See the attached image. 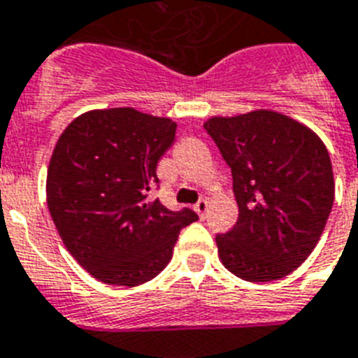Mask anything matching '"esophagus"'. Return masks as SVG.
Masks as SVG:
<instances>
[{
  "mask_svg": "<svg viewBox=\"0 0 358 358\" xmlns=\"http://www.w3.org/2000/svg\"><path fill=\"white\" fill-rule=\"evenodd\" d=\"M194 210H196L199 218H205V214H207V210H208V201H207V199H199V201H197L196 205H194Z\"/></svg>",
  "mask_w": 358,
  "mask_h": 358,
  "instance_id": "esophagus-1",
  "label": "esophagus"
}]
</instances>
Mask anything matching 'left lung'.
Returning <instances> with one entry per match:
<instances>
[{"label":"left lung","instance_id":"1","mask_svg":"<svg viewBox=\"0 0 358 358\" xmlns=\"http://www.w3.org/2000/svg\"><path fill=\"white\" fill-rule=\"evenodd\" d=\"M203 127L231 166L238 220L216 236L222 264L251 282L292 273L324 233L334 201L329 151L287 114L255 108L213 116Z\"/></svg>","mask_w":358,"mask_h":358}]
</instances>
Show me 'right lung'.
<instances>
[{
	"instance_id": "1",
	"label": "right lung",
	"mask_w": 358,
	"mask_h": 358,
	"mask_svg": "<svg viewBox=\"0 0 358 358\" xmlns=\"http://www.w3.org/2000/svg\"><path fill=\"white\" fill-rule=\"evenodd\" d=\"M176 122L136 108H96L57 140L45 199L66 250L98 281L138 287L173 255L179 231L197 220L148 201L157 162L173 144Z\"/></svg>"
}]
</instances>
